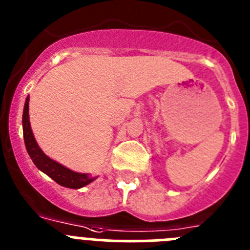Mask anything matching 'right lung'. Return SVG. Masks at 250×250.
Segmentation results:
<instances>
[{"label":"right lung","mask_w":250,"mask_h":250,"mask_svg":"<svg viewBox=\"0 0 250 250\" xmlns=\"http://www.w3.org/2000/svg\"><path fill=\"white\" fill-rule=\"evenodd\" d=\"M28 101H30V99L27 96L25 107H23V115H22V127H23L26 150H27L28 155L32 159L37 169L41 170L51 179H54L57 184L62 185L65 188H70V189H80V188L94 182L95 178H91L89 174L75 173L72 170L67 169L63 165L59 164L55 160L48 158L45 152L40 149L36 143V139L32 134V130H31L30 118H28Z\"/></svg>","instance_id":"right-lung-1"}]
</instances>
